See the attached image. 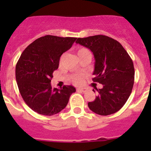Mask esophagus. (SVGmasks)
Listing matches in <instances>:
<instances>
[{
  "instance_id": "34e87169",
  "label": "esophagus",
  "mask_w": 151,
  "mask_h": 151,
  "mask_svg": "<svg viewBox=\"0 0 151 151\" xmlns=\"http://www.w3.org/2000/svg\"><path fill=\"white\" fill-rule=\"evenodd\" d=\"M77 91L81 92H85L86 91V89L83 88H77Z\"/></svg>"
}]
</instances>
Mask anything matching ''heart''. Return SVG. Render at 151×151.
<instances>
[{
	"instance_id": "heart-1",
	"label": "heart",
	"mask_w": 151,
	"mask_h": 151,
	"mask_svg": "<svg viewBox=\"0 0 151 151\" xmlns=\"http://www.w3.org/2000/svg\"><path fill=\"white\" fill-rule=\"evenodd\" d=\"M77 54L78 57H82L85 54H91V52L89 51L88 49L85 48V47H79L77 50ZM72 82L76 85H80L83 82V77L80 76H73L71 77Z\"/></svg>"
}]
</instances>
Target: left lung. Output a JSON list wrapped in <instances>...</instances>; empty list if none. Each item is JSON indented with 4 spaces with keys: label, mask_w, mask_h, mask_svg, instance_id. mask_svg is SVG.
Segmentation results:
<instances>
[{
    "label": "left lung",
    "mask_w": 151,
    "mask_h": 151,
    "mask_svg": "<svg viewBox=\"0 0 151 151\" xmlns=\"http://www.w3.org/2000/svg\"><path fill=\"white\" fill-rule=\"evenodd\" d=\"M77 44L90 49L95 63L93 82L103 85L97 89L98 95L88 102L90 110L98 115L116 113L129 99L134 81L133 62L119 41L108 36L97 35L78 38ZM94 91V90H93Z\"/></svg>",
    "instance_id": "8db88e82"
}]
</instances>
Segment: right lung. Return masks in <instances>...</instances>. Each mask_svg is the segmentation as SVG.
Masks as SVG:
<instances>
[{
    "label": "right lung",
    "instance_id": "1",
    "mask_svg": "<svg viewBox=\"0 0 151 151\" xmlns=\"http://www.w3.org/2000/svg\"><path fill=\"white\" fill-rule=\"evenodd\" d=\"M76 38L43 36L30 44L21 54L16 66L17 85L23 101L36 113L45 116L60 113L76 91L72 85L52 88L50 82L61 55Z\"/></svg>",
    "mask_w": 151,
    "mask_h": 151
}]
</instances>
